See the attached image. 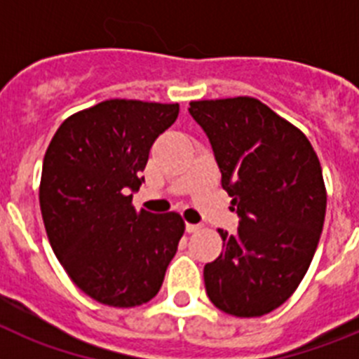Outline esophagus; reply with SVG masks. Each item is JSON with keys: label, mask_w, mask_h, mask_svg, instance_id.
<instances>
[{"label": "esophagus", "mask_w": 359, "mask_h": 359, "mask_svg": "<svg viewBox=\"0 0 359 359\" xmlns=\"http://www.w3.org/2000/svg\"><path fill=\"white\" fill-rule=\"evenodd\" d=\"M185 228H187V231H189V233H196V231H199V230H201V224H192V223H187V224H185Z\"/></svg>", "instance_id": "obj_1"}]
</instances>
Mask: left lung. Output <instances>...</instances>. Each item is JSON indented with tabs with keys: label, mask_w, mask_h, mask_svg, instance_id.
<instances>
[{
	"label": "left lung",
	"mask_w": 359,
	"mask_h": 359,
	"mask_svg": "<svg viewBox=\"0 0 359 359\" xmlns=\"http://www.w3.org/2000/svg\"><path fill=\"white\" fill-rule=\"evenodd\" d=\"M221 185L239 214L237 233L217 230L223 252L203 269L217 309L255 318L277 309L302 282L318 246L327 192L302 131L253 97L192 100Z\"/></svg>",
	"instance_id": "1"
}]
</instances>
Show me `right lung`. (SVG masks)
<instances>
[{"label": "right lung", "instance_id": "add662e5", "mask_svg": "<svg viewBox=\"0 0 359 359\" xmlns=\"http://www.w3.org/2000/svg\"><path fill=\"white\" fill-rule=\"evenodd\" d=\"M177 104L111 98L68 116L43 161L39 205L53 253L79 290L111 307L156 297L185 223L133 207L149 151Z\"/></svg>", "mask_w": 359, "mask_h": 359}]
</instances>
